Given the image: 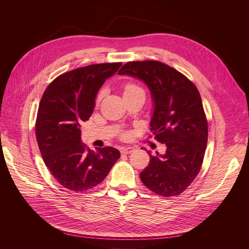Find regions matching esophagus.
Masks as SVG:
<instances>
[{"mask_svg":"<svg viewBox=\"0 0 249 249\" xmlns=\"http://www.w3.org/2000/svg\"><path fill=\"white\" fill-rule=\"evenodd\" d=\"M134 148L133 147H126V148H122L121 149V154H123V155H129V154H131V153H133L134 152Z\"/></svg>","mask_w":249,"mask_h":249,"instance_id":"obj_1","label":"esophagus"}]
</instances>
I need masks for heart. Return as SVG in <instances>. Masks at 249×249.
I'll list each match as a JSON object with an SVG mask.
<instances>
[{
	"label": "heart",
	"mask_w": 249,
	"mask_h": 249,
	"mask_svg": "<svg viewBox=\"0 0 249 249\" xmlns=\"http://www.w3.org/2000/svg\"><path fill=\"white\" fill-rule=\"evenodd\" d=\"M136 92H143V90H142V89L140 87H138L137 85L132 84V83H128V84L125 85V87H124V95L132 94V93H136ZM102 93H103L102 91L99 92V94L97 96V99L101 98Z\"/></svg>",
	"instance_id": "heart-1"
}]
</instances>
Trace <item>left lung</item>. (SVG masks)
Segmentation results:
<instances>
[{
  "label": "left lung",
  "instance_id": "left-lung-1",
  "mask_svg": "<svg viewBox=\"0 0 249 249\" xmlns=\"http://www.w3.org/2000/svg\"><path fill=\"white\" fill-rule=\"evenodd\" d=\"M144 82L154 104L151 131L165 144L164 155L150 156L140 178L150 190L170 197L182 193L198 175L208 141V123L195 85L159 61L126 63L118 72Z\"/></svg>",
  "mask_w": 249,
  "mask_h": 249
}]
</instances>
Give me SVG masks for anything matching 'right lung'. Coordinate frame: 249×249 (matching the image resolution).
<instances>
[{"label":"right lung","mask_w":249,"mask_h":249,"mask_svg":"<svg viewBox=\"0 0 249 249\" xmlns=\"http://www.w3.org/2000/svg\"><path fill=\"white\" fill-rule=\"evenodd\" d=\"M122 63L78 68L57 77L44 91L37 113L36 140L49 171L65 188L83 192L99 184L120 158L112 147L89 149L81 124L92 114L96 94Z\"/></svg>","instance_id":"add662e5"}]
</instances>
